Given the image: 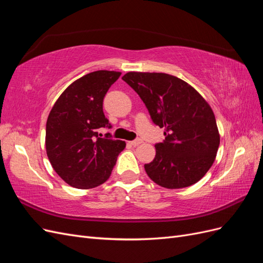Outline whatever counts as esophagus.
Instances as JSON below:
<instances>
[{
    "label": "esophagus",
    "mask_w": 263,
    "mask_h": 263,
    "mask_svg": "<svg viewBox=\"0 0 263 263\" xmlns=\"http://www.w3.org/2000/svg\"><path fill=\"white\" fill-rule=\"evenodd\" d=\"M142 142V140L141 139H135V140H133V141H129V144L132 145V146H138V145H140Z\"/></svg>",
    "instance_id": "34e87169"
}]
</instances>
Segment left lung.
I'll return each instance as SVG.
<instances>
[{
	"mask_svg": "<svg viewBox=\"0 0 263 263\" xmlns=\"http://www.w3.org/2000/svg\"><path fill=\"white\" fill-rule=\"evenodd\" d=\"M123 80L145 103L153 122L164 128L156 157L145 164L148 177L166 189L200 181L210 170L219 147V133L210 104L181 79L158 72H127Z\"/></svg>",
	"mask_w": 263,
	"mask_h": 263,
	"instance_id": "8db88e82",
	"label": "left lung"
}]
</instances>
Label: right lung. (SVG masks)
<instances>
[{
    "label": "right lung",
    "mask_w": 263,
    "mask_h": 263,
    "mask_svg": "<svg viewBox=\"0 0 263 263\" xmlns=\"http://www.w3.org/2000/svg\"><path fill=\"white\" fill-rule=\"evenodd\" d=\"M99 70L71 83L52 106L46 124V151L58 176L77 189H92L109 178L125 141L99 129L110 128L103 100L121 76Z\"/></svg>",
    "instance_id": "obj_1"
}]
</instances>
